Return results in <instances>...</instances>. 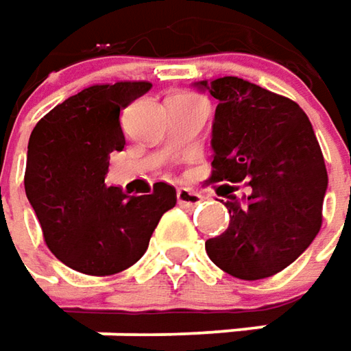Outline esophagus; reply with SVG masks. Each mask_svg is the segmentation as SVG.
Instances as JSON below:
<instances>
[{"mask_svg":"<svg viewBox=\"0 0 351 351\" xmlns=\"http://www.w3.org/2000/svg\"><path fill=\"white\" fill-rule=\"evenodd\" d=\"M202 198L204 196L196 190H192V188H178V192H176V199L182 206H196V204L202 202Z\"/></svg>","mask_w":351,"mask_h":351,"instance_id":"esophagus-1","label":"esophagus"}]
</instances>
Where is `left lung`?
Returning <instances> with one entry per match:
<instances>
[{
    "label": "left lung",
    "instance_id": "obj_1",
    "mask_svg": "<svg viewBox=\"0 0 351 351\" xmlns=\"http://www.w3.org/2000/svg\"><path fill=\"white\" fill-rule=\"evenodd\" d=\"M196 85L219 103L210 180H227L217 192L229 210V227L206 241V252L239 280L270 278L303 254L322 225L328 175L317 136L295 101L250 81ZM241 180L251 192L239 199L228 182Z\"/></svg>",
    "mask_w": 351,
    "mask_h": 351
}]
</instances>
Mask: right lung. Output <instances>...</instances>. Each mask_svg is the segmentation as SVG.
Instances as JSON below:
<instances>
[{"label":"right lung","instance_id":"right-lung-1","mask_svg":"<svg viewBox=\"0 0 351 351\" xmlns=\"http://www.w3.org/2000/svg\"><path fill=\"white\" fill-rule=\"evenodd\" d=\"M149 89L147 81L91 85L32 130L25 192L46 247L75 272L112 276L134 266L163 213L175 208L176 190L167 182L143 196L104 184L110 153L126 145L120 110Z\"/></svg>","mask_w":351,"mask_h":351}]
</instances>
